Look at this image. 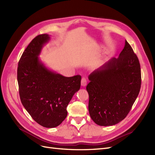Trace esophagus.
I'll return each mask as SVG.
<instances>
[{
  "mask_svg": "<svg viewBox=\"0 0 155 155\" xmlns=\"http://www.w3.org/2000/svg\"><path fill=\"white\" fill-rule=\"evenodd\" d=\"M81 86L82 87H85L87 85V79L85 78H83L81 79Z\"/></svg>",
  "mask_w": 155,
  "mask_h": 155,
  "instance_id": "esophagus-1",
  "label": "esophagus"
}]
</instances>
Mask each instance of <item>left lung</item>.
Returning <instances> with one entry per match:
<instances>
[{
    "instance_id": "obj_1",
    "label": "left lung",
    "mask_w": 155,
    "mask_h": 155,
    "mask_svg": "<svg viewBox=\"0 0 155 155\" xmlns=\"http://www.w3.org/2000/svg\"><path fill=\"white\" fill-rule=\"evenodd\" d=\"M88 111L100 126L114 125L128 114L141 87L139 60L128 42L118 58H112L88 77Z\"/></svg>"
}]
</instances>
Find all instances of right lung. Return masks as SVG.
<instances>
[{
    "label": "right lung",
    "instance_id": "right-lung-1",
    "mask_svg": "<svg viewBox=\"0 0 155 155\" xmlns=\"http://www.w3.org/2000/svg\"><path fill=\"white\" fill-rule=\"evenodd\" d=\"M48 34L37 35L18 64L17 81L22 105L37 124L46 128L59 125L67 116V107L81 87V76L65 77L45 66L39 59Z\"/></svg>",
    "mask_w": 155,
    "mask_h": 155
}]
</instances>
